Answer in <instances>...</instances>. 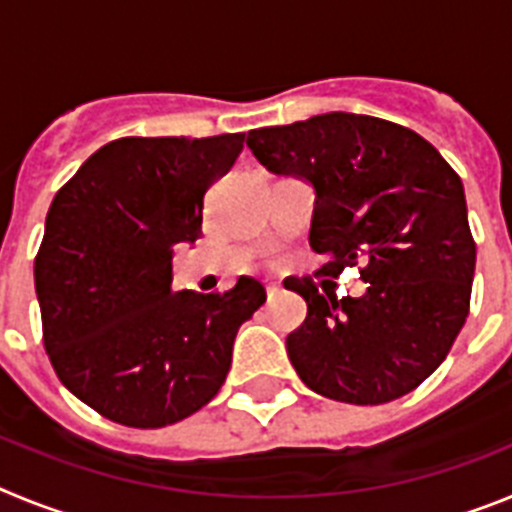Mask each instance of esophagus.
<instances>
[{
	"label": "esophagus",
	"instance_id": "esophagus-1",
	"mask_svg": "<svg viewBox=\"0 0 512 512\" xmlns=\"http://www.w3.org/2000/svg\"><path fill=\"white\" fill-rule=\"evenodd\" d=\"M279 295H282V289H279V287H269V289H266V297H269V302L277 300Z\"/></svg>",
	"mask_w": 512,
	"mask_h": 512
}]
</instances>
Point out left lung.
Segmentation results:
<instances>
[{"label": "left lung", "instance_id": "obj_1", "mask_svg": "<svg viewBox=\"0 0 512 512\" xmlns=\"http://www.w3.org/2000/svg\"><path fill=\"white\" fill-rule=\"evenodd\" d=\"M246 146L266 171L315 192L310 243L325 274L361 264V297H323L310 279L287 289L307 318L287 354L318 395L382 405L438 369L469 315L477 248L456 171L413 130L354 112L259 128Z\"/></svg>", "mask_w": 512, "mask_h": 512}]
</instances>
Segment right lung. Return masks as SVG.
I'll use <instances>...</instances> for the list:
<instances>
[{"label": "right lung", "mask_w": 512, "mask_h": 512, "mask_svg": "<svg viewBox=\"0 0 512 512\" xmlns=\"http://www.w3.org/2000/svg\"><path fill=\"white\" fill-rule=\"evenodd\" d=\"M243 133L120 138L81 164L45 217L35 292L45 351L71 395L115 423L164 428L220 392L235 333L266 302L174 292V248L200 238L205 194Z\"/></svg>", "instance_id": "add662e5"}]
</instances>
